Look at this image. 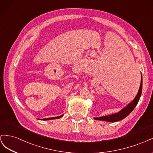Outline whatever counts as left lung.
<instances>
[{"label":"left lung","mask_w":153,"mask_h":153,"mask_svg":"<svg viewBox=\"0 0 153 153\" xmlns=\"http://www.w3.org/2000/svg\"><path fill=\"white\" fill-rule=\"evenodd\" d=\"M142 91V76L141 74V81H140V85L138 91L136 95V97H134V99L131 102H129L128 105L126 107H124L123 109H122L120 111L114 113V114L109 115L106 116H102L101 117H95V118H94V119L96 120H104V121L110 122V123H115V122L124 119V118H126L128 115L130 114V113L134 110L135 106L137 105L139 99L140 98Z\"/></svg>","instance_id":"8db88e82"}]
</instances>
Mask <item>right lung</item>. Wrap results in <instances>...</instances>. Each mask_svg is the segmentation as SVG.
I'll list each match as a JSON object with an SVG mask.
<instances>
[{
	"instance_id": "add662e5",
	"label": "right lung",
	"mask_w": 153,
	"mask_h": 153,
	"mask_svg": "<svg viewBox=\"0 0 153 153\" xmlns=\"http://www.w3.org/2000/svg\"><path fill=\"white\" fill-rule=\"evenodd\" d=\"M63 116V115H62L60 116H58V117H52V118H46V119H42V120H52V119H59V118L62 117ZM41 120V119H40Z\"/></svg>"
}]
</instances>
